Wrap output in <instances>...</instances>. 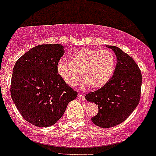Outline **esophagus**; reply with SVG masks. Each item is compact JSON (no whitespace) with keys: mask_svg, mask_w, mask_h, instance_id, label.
<instances>
[{"mask_svg":"<svg viewBox=\"0 0 156 156\" xmlns=\"http://www.w3.org/2000/svg\"><path fill=\"white\" fill-rule=\"evenodd\" d=\"M78 98H79L80 99H81V100L83 101H85V96L83 94H78Z\"/></svg>","mask_w":156,"mask_h":156,"instance_id":"esophagus-1","label":"esophagus"}]
</instances>
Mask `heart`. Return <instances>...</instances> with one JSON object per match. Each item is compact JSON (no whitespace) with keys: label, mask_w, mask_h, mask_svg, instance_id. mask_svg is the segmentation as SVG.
Returning a JSON list of instances; mask_svg holds the SVG:
<instances>
[{"label":"heart","mask_w":156,"mask_h":156,"mask_svg":"<svg viewBox=\"0 0 156 156\" xmlns=\"http://www.w3.org/2000/svg\"><path fill=\"white\" fill-rule=\"evenodd\" d=\"M70 62L59 61L58 74L66 84L74 87L81 77L82 86L94 90L105 86L116 68V58L111 51L80 48L70 55Z\"/></svg>","instance_id":"heart-1"}]
</instances>
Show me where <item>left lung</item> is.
I'll use <instances>...</instances> for the list:
<instances>
[{
    "label": "left lung",
    "mask_w": 156,
    "mask_h": 156,
    "mask_svg": "<svg viewBox=\"0 0 156 156\" xmlns=\"http://www.w3.org/2000/svg\"><path fill=\"white\" fill-rule=\"evenodd\" d=\"M115 54L116 68L109 82L87 94V101L98 105V112L91 120L96 126L109 128L126 120L140 101L142 76L138 66L127 54L115 46L107 45Z\"/></svg>",
    "instance_id": "1"
}]
</instances>
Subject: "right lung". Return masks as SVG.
Wrapping results in <instances>:
<instances>
[{"instance_id": "1", "label": "right lung", "mask_w": 156, "mask_h": 156, "mask_svg": "<svg viewBox=\"0 0 156 156\" xmlns=\"http://www.w3.org/2000/svg\"><path fill=\"white\" fill-rule=\"evenodd\" d=\"M64 54L61 44L38 45L24 54L14 66L11 95L22 116L34 126H51L64 114L77 92L58 74Z\"/></svg>"}]
</instances>
